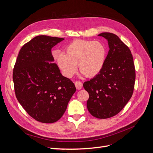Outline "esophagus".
<instances>
[{
  "instance_id": "obj_1",
  "label": "esophagus",
  "mask_w": 153,
  "mask_h": 153,
  "mask_svg": "<svg viewBox=\"0 0 153 153\" xmlns=\"http://www.w3.org/2000/svg\"><path fill=\"white\" fill-rule=\"evenodd\" d=\"M75 87L76 88V89L78 90H80L82 88V86H83V84L80 81H76L75 82Z\"/></svg>"
}]
</instances>
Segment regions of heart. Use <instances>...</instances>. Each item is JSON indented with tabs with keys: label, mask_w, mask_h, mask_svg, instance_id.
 Segmentation results:
<instances>
[{
	"label": "heart",
	"mask_w": 153,
	"mask_h": 153,
	"mask_svg": "<svg viewBox=\"0 0 153 153\" xmlns=\"http://www.w3.org/2000/svg\"><path fill=\"white\" fill-rule=\"evenodd\" d=\"M106 56V48L98 41L75 40L69 43L65 53L57 57L59 68L66 77L71 78L77 70L87 78L93 77L103 68Z\"/></svg>",
	"instance_id": "heart-1"
}]
</instances>
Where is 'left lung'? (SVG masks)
<instances>
[{"instance_id": "obj_1", "label": "left lung", "mask_w": 153, "mask_h": 153, "mask_svg": "<svg viewBox=\"0 0 153 153\" xmlns=\"http://www.w3.org/2000/svg\"><path fill=\"white\" fill-rule=\"evenodd\" d=\"M108 41L109 51L103 68L84 88L89 94L87 107L96 118L107 119L121 112L131 98L135 81V69L130 50L110 32L98 35Z\"/></svg>"}]
</instances>
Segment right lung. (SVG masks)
<instances>
[{
	"label": "right lung",
	"mask_w": 153,
	"mask_h": 153,
	"mask_svg": "<svg viewBox=\"0 0 153 153\" xmlns=\"http://www.w3.org/2000/svg\"><path fill=\"white\" fill-rule=\"evenodd\" d=\"M64 39L38 36L20 49L13 73L16 98L30 117L43 123L61 118L76 91L53 62L52 48Z\"/></svg>",
	"instance_id": "1"
}]
</instances>
